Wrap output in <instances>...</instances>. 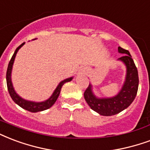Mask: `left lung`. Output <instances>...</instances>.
Returning a JSON list of instances; mask_svg holds the SVG:
<instances>
[{
  "label": "left lung",
  "instance_id": "1",
  "mask_svg": "<svg viewBox=\"0 0 150 150\" xmlns=\"http://www.w3.org/2000/svg\"><path fill=\"white\" fill-rule=\"evenodd\" d=\"M118 51L124 54L118 61L123 63L127 69L124 82L118 94L111 97H98L93 92L92 84H89L84 94L85 101L91 109L103 116L114 115L127 108L134 101L138 92V69L132 57L128 50L122 47H119Z\"/></svg>",
  "mask_w": 150,
  "mask_h": 150
}]
</instances>
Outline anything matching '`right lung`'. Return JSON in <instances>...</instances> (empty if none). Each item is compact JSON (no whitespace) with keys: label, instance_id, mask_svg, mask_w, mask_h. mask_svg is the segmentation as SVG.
Returning <instances> with one entry per match:
<instances>
[{"label":"right lung","instance_id":"1","mask_svg":"<svg viewBox=\"0 0 150 150\" xmlns=\"http://www.w3.org/2000/svg\"><path fill=\"white\" fill-rule=\"evenodd\" d=\"M32 39V40H35ZM25 44V42H23L22 44L19 46V47L16 49L15 52L12 55V58L10 60L9 63H8V69H7V74H6V81H7V87H8V90L9 92V95L11 98L12 99V100L14 101L16 104L21 107L22 108L25 109L27 111H31V112H39V111H42L47 110V109L51 108L56 100H58V96L60 95L61 89L62 87L63 86V84H66V82H69L73 80V76L66 78V79L63 80L62 81L58 84V86L56 87L54 89V92L52 93V95L50 96L47 100L44 101H41V102H35V101H31L25 100L20 96L17 92H16L15 88L13 87V84H12V66H13V63L15 61L16 56V54L19 51V50L23 47V45Z\"/></svg>","mask_w":150,"mask_h":150}]
</instances>
